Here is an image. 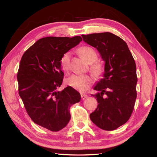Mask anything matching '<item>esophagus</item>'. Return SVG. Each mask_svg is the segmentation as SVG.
Returning a JSON list of instances; mask_svg holds the SVG:
<instances>
[{
  "label": "esophagus",
  "mask_w": 157,
  "mask_h": 157,
  "mask_svg": "<svg viewBox=\"0 0 157 157\" xmlns=\"http://www.w3.org/2000/svg\"><path fill=\"white\" fill-rule=\"evenodd\" d=\"M80 96H81V98H82V99H86V98L88 97L87 95H86V94H80Z\"/></svg>",
  "instance_id": "esophagus-1"
}]
</instances>
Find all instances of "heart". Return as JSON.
<instances>
[{
  "label": "heart",
  "mask_w": 157,
  "mask_h": 157,
  "mask_svg": "<svg viewBox=\"0 0 157 157\" xmlns=\"http://www.w3.org/2000/svg\"><path fill=\"white\" fill-rule=\"evenodd\" d=\"M79 54L82 58L89 64L95 62L98 59V55L93 48L88 46H84L79 50ZM71 53L66 52L60 59L61 67L63 71L69 69ZM91 70L96 75H100L103 71V65L99 63H96L92 65ZM66 83L68 86L78 90L79 92H84L90 86L92 83L91 77L88 75H73L66 79Z\"/></svg>",
  "instance_id": "heart-1"
}]
</instances>
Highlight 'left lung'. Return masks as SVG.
Masks as SVG:
<instances>
[{
  "label": "left lung",
  "mask_w": 157,
  "mask_h": 157,
  "mask_svg": "<svg viewBox=\"0 0 157 157\" xmlns=\"http://www.w3.org/2000/svg\"><path fill=\"white\" fill-rule=\"evenodd\" d=\"M83 40L96 48L105 61L103 78L92 95L98 107L90 115L94 124L104 130H114L129 119L137 97L136 66L128 45L111 33L82 35Z\"/></svg>",
  "instance_id": "8db88e82"
}]
</instances>
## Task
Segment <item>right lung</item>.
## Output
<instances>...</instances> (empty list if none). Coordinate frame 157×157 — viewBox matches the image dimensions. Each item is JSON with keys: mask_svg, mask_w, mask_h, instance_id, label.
<instances>
[{"mask_svg": "<svg viewBox=\"0 0 157 157\" xmlns=\"http://www.w3.org/2000/svg\"><path fill=\"white\" fill-rule=\"evenodd\" d=\"M82 38L47 36L37 40L23 54L17 75L18 91L25 108L35 124L52 132L65 128L71 119L69 109L80 100L71 86L58 90L63 73L60 59Z\"/></svg>", "mask_w": 157, "mask_h": 157, "instance_id": "add662e5", "label": "right lung"}]
</instances>
